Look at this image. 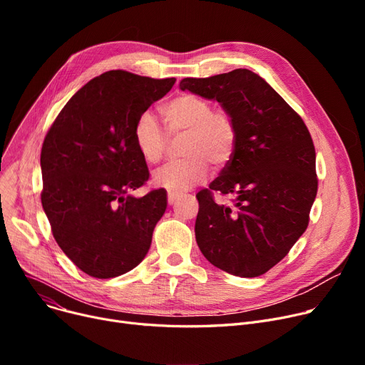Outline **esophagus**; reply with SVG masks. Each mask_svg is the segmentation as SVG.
Returning a JSON list of instances; mask_svg holds the SVG:
<instances>
[{
	"mask_svg": "<svg viewBox=\"0 0 365 365\" xmlns=\"http://www.w3.org/2000/svg\"><path fill=\"white\" fill-rule=\"evenodd\" d=\"M178 200H179V197H176V195H171V194H168V197H167V201H168V204H170V205H175V204L178 202Z\"/></svg>",
	"mask_w": 365,
	"mask_h": 365,
	"instance_id": "34e87169",
	"label": "esophagus"
}]
</instances>
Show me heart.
Returning a JSON list of instances; mask_svg holds the SVG:
<instances>
[{
	"instance_id": "1",
	"label": "heart",
	"mask_w": 365,
	"mask_h": 365,
	"mask_svg": "<svg viewBox=\"0 0 365 365\" xmlns=\"http://www.w3.org/2000/svg\"><path fill=\"white\" fill-rule=\"evenodd\" d=\"M167 131L149 110L142 112L133 127V140L142 158L155 164L164 155L170 136L185 134L182 155L152 175V183L180 197L202 183L208 165L222 168L232 160L237 148V125L231 115L215 110L212 102L195 94H180L163 106Z\"/></svg>"
}]
</instances>
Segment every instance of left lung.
Here are the masks:
<instances>
[{
  "label": "left lung",
  "mask_w": 365,
  "mask_h": 365,
  "mask_svg": "<svg viewBox=\"0 0 365 365\" xmlns=\"http://www.w3.org/2000/svg\"><path fill=\"white\" fill-rule=\"evenodd\" d=\"M179 87L219 102L237 125L232 160L197 195V244L219 269L260 277L308 227L318 190L311 134L289 103L248 69L183 78ZM212 192L229 195L233 204L215 203Z\"/></svg>",
  "instance_id": "1"
}]
</instances>
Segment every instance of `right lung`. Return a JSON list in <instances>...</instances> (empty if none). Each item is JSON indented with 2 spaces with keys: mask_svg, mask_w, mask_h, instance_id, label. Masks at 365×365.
Listing matches in <instances>:
<instances>
[{
  "mask_svg": "<svg viewBox=\"0 0 365 365\" xmlns=\"http://www.w3.org/2000/svg\"><path fill=\"white\" fill-rule=\"evenodd\" d=\"M175 83L105 72L72 96L44 139L43 208L56 242L90 277L123 275L148 255L167 195L130 194L149 178L133 127Z\"/></svg>",
  "mask_w": 365,
  "mask_h": 365,
  "instance_id": "right-lung-1",
  "label": "right lung"
}]
</instances>
